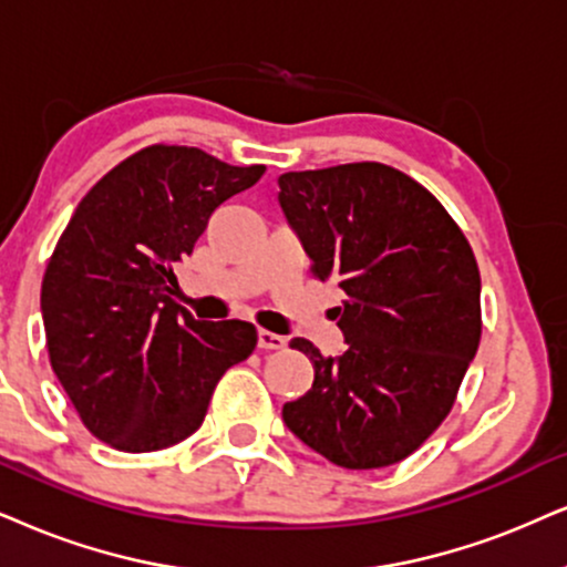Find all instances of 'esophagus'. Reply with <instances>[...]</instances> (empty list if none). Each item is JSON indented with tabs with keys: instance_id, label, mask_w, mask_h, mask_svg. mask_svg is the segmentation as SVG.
I'll list each match as a JSON object with an SVG mask.
<instances>
[{
	"instance_id": "34e87169",
	"label": "esophagus",
	"mask_w": 567,
	"mask_h": 567,
	"mask_svg": "<svg viewBox=\"0 0 567 567\" xmlns=\"http://www.w3.org/2000/svg\"><path fill=\"white\" fill-rule=\"evenodd\" d=\"M256 340H259V348L261 350H282L285 342H288V340H285V337L269 332V329H259Z\"/></svg>"
}]
</instances>
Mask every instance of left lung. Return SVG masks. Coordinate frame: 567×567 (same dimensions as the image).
Wrapping results in <instances>:
<instances>
[{
	"label": "left lung",
	"instance_id": "obj_1",
	"mask_svg": "<svg viewBox=\"0 0 567 567\" xmlns=\"http://www.w3.org/2000/svg\"><path fill=\"white\" fill-rule=\"evenodd\" d=\"M277 185L313 277L346 292L340 355L290 342L313 384L282 405L285 426L342 468L400 463L450 413L482 340L474 250L424 185L386 164L285 172Z\"/></svg>",
	"mask_w": 567,
	"mask_h": 567
}]
</instances>
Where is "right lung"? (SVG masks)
I'll return each mask as SVG.
<instances>
[{"label":"right lung","instance_id":"obj_1","mask_svg":"<svg viewBox=\"0 0 567 567\" xmlns=\"http://www.w3.org/2000/svg\"><path fill=\"white\" fill-rule=\"evenodd\" d=\"M200 148L148 146L85 193L49 259L41 317L49 361L93 436L125 453L183 442L227 369L256 348L240 319L198 321L172 296L175 264L209 217L256 185Z\"/></svg>","mask_w":567,"mask_h":567}]
</instances>
